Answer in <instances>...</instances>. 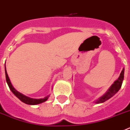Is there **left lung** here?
Here are the masks:
<instances>
[{
    "mask_svg": "<svg viewBox=\"0 0 130 130\" xmlns=\"http://www.w3.org/2000/svg\"><path fill=\"white\" fill-rule=\"evenodd\" d=\"M124 69H123L121 73L120 74V76L118 77V78L117 79V80L115 81V82L109 88L108 91L103 96H101V98H99L98 100L95 101V103H103L105 101H107L110 98H112L114 95L116 94L122 86V84L123 80H124Z\"/></svg>",
    "mask_w": 130,
    "mask_h": 130,
    "instance_id": "obj_1",
    "label": "left lung"
}]
</instances>
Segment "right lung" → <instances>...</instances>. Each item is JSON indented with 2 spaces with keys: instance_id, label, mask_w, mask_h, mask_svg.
Listing matches in <instances>:
<instances>
[{
  "instance_id": "obj_1",
  "label": "right lung",
  "mask_w": 130,
  "mask_h": 130,
  "mask_svg": "<svg viewBox=\"0 0 130 130\" xmlns=\"http://www.w3.org/2000/svg\"><path fill=\"white\" fill-rule=\"evenodd\" d=\"M5 74H6V82H7L9 88H10V90L12 92V93L15 95V96H16L18 99H20V101H21L22 102L25 103V104L31 105L40 104V103H42L46 101V100L48 99V98H49L50 95H48V96L45 97L44 98H41V99H33V98H29V97L26 96V95H25L20 93V92H18V91H17L14 88H13V86H12V84H11L10 80L8 76L7 72H6V65H5Z\"/></svg>"
}]
</instances>
